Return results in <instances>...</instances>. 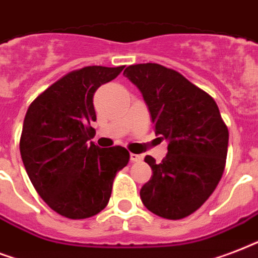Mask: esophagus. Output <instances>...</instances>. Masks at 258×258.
<instances>
[{"label":"esophagus","instance_id":"34e87169","mask_svg":"<svg viewBox=\"0 0 258 258\" xmlns=\"http://www.w3.org/2000/svg\"><path fill=\"white\" fill-rule=\"evenodd\" d=\"M143 160V156H140V155H136V153H131V161L133 163H137V161Z\"/></svg>","mask_w":258,"mask_h":258}]
</instances>
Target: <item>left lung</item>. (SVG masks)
Listing matches in <instances>:
<instances>
[{"label":"left lung","mask_w":258,"mask_h":258,"mask_svg":"<svg viewBox=\"0 0 258 258\" xmlns=\"http://www.w3.org/2000/svg\"><path fill=\"white\" fill-rule=\"evenodd\" d=\"M123 75L143 94L156 136L168 141L161 163L145 157L152 176L140 198L159 217H188L214 192L225 169L229 131L218 106L209 94L164 66H129Z\"/></svg>","instance_id":"1"}]
</instances>
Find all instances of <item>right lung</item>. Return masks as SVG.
Returning a JSON list of instances; mask_svg holds the SVG:
<instances>
[{
  "label": "right lung",
  "instance_id": "add662e5",
  "mask_svg": "<svg viewBox=\"0 0 258 258\" xmlns=\"http://www.w3.org/2000/svg\"><path fill=\"white\" fill-rule=\"evenodd\" d=\"M121 67L90 66L67 74L28 107L20 153L32 184L57 214L85 219L109 203L115 173L129 161L123 147L99 148L90 123L97 119L93 97Z\"/></svg>",
  "mask_w": 258,
  "mask_h": 258
}]
</instances>
